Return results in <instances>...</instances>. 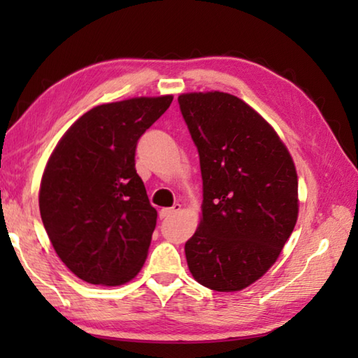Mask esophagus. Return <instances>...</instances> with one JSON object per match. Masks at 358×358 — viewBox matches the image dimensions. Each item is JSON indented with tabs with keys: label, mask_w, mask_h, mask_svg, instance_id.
Masks as SVG:
<instances>
[{
	"label": "esophagus",
	"mask_w": 358,
	"mask_h": 358,
	"mask_svg": "<svg viewBox=\"0 0 358 358\" xmlns=\"http://www.w3.org/2000/svg\"><path fill=\"white\" fill-rule=\"evenodd\" d=\"M180 210H181V205L180 203H175L173 207H171V208H162L159 211V217H161V220H167V217H171L172 215L178 213Z\"/></svg>",
	"instance_id": "1"
}]
</instances>
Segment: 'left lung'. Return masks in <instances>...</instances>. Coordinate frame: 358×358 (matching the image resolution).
I'll list each match as a JSON object with an SVG mask.
<instances>
[{
	"instance_id": "8db88e82",
	"label": "left lung",
	"mask_w": 358,
	"mask_h": 358,
	"mask_svg": "<svg viewBox=\"0 0 358 358\" xmlns=\"http://www.w3.org/2000/svg\"><path fill=\"white\" fill-rule=\"evenodd\" d=\"M203 181L202 221L186 241L194 280L217 292L257 281L276 262L299 216L292 157L275 129L237 96H178Z\"/></svg>"
}]
</instances>
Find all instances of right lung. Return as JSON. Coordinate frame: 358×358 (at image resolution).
<instances>
[{"mask_svg":"<svg viewBox=\"0 0 358 358\" xmlns=\"http://www.w3.org/2000/svg\"><path fill=\"white\" fill-rule=\"evenodd\" d=\"M172 99L132 98L92 108L47 162L42 222L58 257L83 281L120 286L143 266L157 213L137 175L136 148Z\"/></svg>","mask_w":358,"mask_h":358,"instance_id":"right-lung-1","label":"right lung"}]
</instances>
